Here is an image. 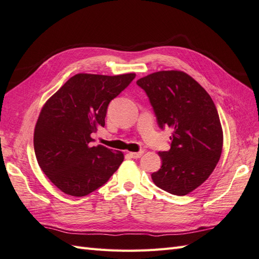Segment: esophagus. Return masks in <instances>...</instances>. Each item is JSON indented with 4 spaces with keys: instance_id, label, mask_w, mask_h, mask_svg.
I'll return each mask as SVG.
<instances>
[{
    "instance_id": "34e87169",
    "label": "esophagus",
    "mask_w": 259,
    "mask_h": 259,
    "mask_svg": "<svg viewBox=\"0 0 259 259\" xmlns=\"http://www.w3.org/2000/svg\"><path fill=\"white\" fill-rule=\"evenodd\" d=\"M143 153H144L143 151H140V152H129V155H130L132 158H139V157L142 156Z\"/></svg>"
}]
</instances>
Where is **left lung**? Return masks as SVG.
I'll list each match as a JSON object with an SVG mask.
<instances>
[{
	"instance_id": "obj_1",
	"label": "left lung",
	"mask_w": 259,
	"mask_h": 259,
	"mask_svg": "<svg viewBox=\"0 0 259 259\" xmlns=\"http://www.w3.org/2000/svg\"><path fill=\"white\" fill-rule=\"evenodd\" d=\"M161 128L173 130L170 149L158 152L162 166L152 174L158 188L185 196L214 170L223 147V131L212 98L187 73L158 71L139 78Z\"/></svg>"
}]
</instances>
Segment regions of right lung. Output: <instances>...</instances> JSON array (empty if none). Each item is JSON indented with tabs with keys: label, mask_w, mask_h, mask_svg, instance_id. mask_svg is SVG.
<instances>
[{
	"label": "right lung",
	"mask_w": 259,
	"mask_h": 259,
	"mask_svg": "<svg viewBox=\"0 0 259 259\" xmlns=\"http://www.w3.org/2000/svg\"><path fill=\"white\" fill-rule=\"evenodd\" d=\"M135 77V73H78L42 106L34 131L35 154L46 176L62 193L89 195L120 166L122 152L104 145L91 147V135L104 127L109 102Z\"/></svg>",
	"instance_id": "add662e5"
}]
</instances>
